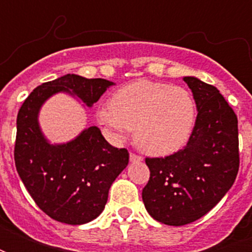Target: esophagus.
Returning a JSON list of instances; mask_svg holds the SVG:
<instances>
[{"label":"esophagus","mask_w":252,"mask_h":252,"mask_svg":"<svg viewBox=\"0 0 252 252\" xmlns=\"http://www.w3.org/2000/svg\"><path fill=\"white\" fill-rule=\"evenodd\" d=\"M129 159H130V162H140V161H142V157H141V156H138V154L130 153L129 154Z\"/></svg>","instance_id":"34e87169"}]
</instances>
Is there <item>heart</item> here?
I'll return each mask as SVG.
<instances>
[{"label":"heart","mask_w":252,"mask_h":252,"mask_svg":"<svg viewBox=\"0 0 252 252\" xmlns=\"http://www.w3.org/2000/svg\"><path fill=\"white\" fill-rule=\"evenodd\" d=\"M197 107L184 87L136 81L96 110L100 126L123 140L136 128V141L148 153L165 156L183 148L195 128Z\"/></svg>","instance_id":"obj_1"}]
</instances>
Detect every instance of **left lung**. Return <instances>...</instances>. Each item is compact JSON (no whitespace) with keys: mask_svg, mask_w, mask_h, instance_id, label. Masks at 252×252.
<instances>
[{"mask_svg":"<svg viewBox=\"0 0 252 252\" xmlns=\"http://www.w3.org/2000/svg\"><path fill=\"white\" fill-rule=\"evenodd\" d=\"M197 107L193 132L179 152L145 158L149 182L142 189L146 211L159 222L182 226L216 207L234 183L239 168L238 119L220 91L184 77Z\"/></svg>","mask_w":252,"mask_h":252,"instance_id":"8db88e82","label":"left lung"}]
</instances>
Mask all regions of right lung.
I'll use <instances>...</instances> for the list:
<instances>
[{
	"label": "right lung",
	"mask_w": 252,
	"mask_h": 252,
	"mask_svg": "<svg viewBox=\"0 0 252 252\" xmlns=\"http://www.w3.org/2000/svg\"><path fill=\"white\" fill-rule=\"evenodd\" d=\"M112 85L103 78L66 74L37 86L18 112L15 167L37 207L59 222L82 225L96 219L111 184L128 165L129 153L110 145L98 126L66 144L51 145L37 122L40 107L57 93L76 95L91 107Z\"/></svg>",
	"instance_id": "right-lung-1"
}]
</instances>
